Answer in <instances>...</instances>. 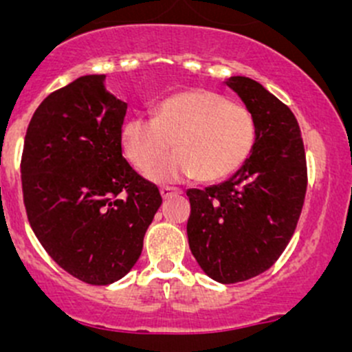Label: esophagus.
<instances>
[{
	"mask_svg": "<svg viewBox=\"0 0 352 352\" xmlns=\"http://www.w3.org/2000/svg\"><path fill=\"white\" fill-rule=\"evenodd\" d=\"M160 194H162L163 199H168L172 197L173 194H180V189H177V187H170V186H163L160 187Z\"/></svg>",
	"mask_w": 352,
	"mask_h": 352,
	"instance_id": "esophagus-1",
	"label": "esophagus"
}]
</instances>
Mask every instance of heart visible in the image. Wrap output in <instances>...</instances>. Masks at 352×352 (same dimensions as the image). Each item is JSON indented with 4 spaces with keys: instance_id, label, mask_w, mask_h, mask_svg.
<instances>
[{
    "instance_id": "obj_1",
    "label": "heart",
    "mask_w": 352,
    "mask_h": 352,
    "mask_svg": "<svg viewBox=\"0 0 352 352\" xmlns=\"http://www.w3.org/2000/svg\"><path fill=\"white\" fill-rule=\"evenodd\" d=\"M254 117L211 90L179 91L160 102L155 117H133L120 129V146L131 165L144 170L169 149L177 151L151 164L155 182L196 177L201 182L226 179L243 165L255 144Z\"/></svg>"
}]
</instances>
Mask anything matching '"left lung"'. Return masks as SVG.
Listing matches in <instances>:
<instances>
[{"label": "left lung", "mask_w": 352, "mask_h": 352, "mask_svg": "<svg viewBox=\"0 0 352 352\" xmlns=\"http://www.w3.org/2000/svg\"><path fill=\"white\" fill-rule=\"evenodd\" d=\"M225 83L254 117L255 144L228 180L187 190V236L202 271L232 285L262 274L285 252L307 194V158L287 105L247 76Z\"/></svg>", "instance_id": "1"}]
</instances>
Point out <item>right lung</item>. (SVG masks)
<instances>
[{"label": "right lung", "instance_id": "obj_1", "mask_svg": "<svg viewBox=\"0 0 352 352\" xmlns=\"http://www.w3.org/2000/svg\"><path fill=\"white\" fill-rule=\"evenodd\" d=\"M87 74L52 91L32 116L22 155L28 223L52 261L80 281H119L140 258L162 204L120 146L127 104Z\"/></svg>", "mask_w": 352, "mask_h": 352}]
</instances>
